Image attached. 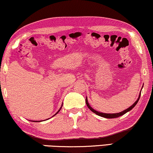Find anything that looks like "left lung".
Wrapping results in <instances>:
<instances>
[{
  "instance_id": "left-lung-1",
  "label": "left lung",
  "mask_w": 153,
  "mask_h": 153,
  "mask_svg": "<svg viewBox=\"0 0 153 153\" xmlns=\"http://www.w3.org/2000/svg\"><path fill=\"white\" fill-rule=\"evenodd\" d=\"M143 89V87H142L141 89ZM140 96H141V92L139 93V98H137V100L135 101L134 104L132 105H131V106L129 107V108L125 109L123 111H120L119 113H116V114H107V113H102V112H100V111H98L95 110V109L92 108V107L90 106V105L89 104V102H88V100H87V98L86 97V104H87V106L88 107V108H89L90 110L91 111H93L94 113H95L96 114H97L98 116H100V117H104V118H106V119H114V118H118L120 117V116L125 114L128 112V111H130L131 109H133L135 105L137 104V102H138V101L139 100V98H140Z\"/></svg>"
}]
</instances>
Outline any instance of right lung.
<instances>
[{"instance_id": "obj_1", "label": "right lung", "mask_w": 153, "mask_h": 153, "mask_svg": "<svg viewBox=\"0 0 153 153\" xmlns=\"http://www.w3.org/2000/svg\"><path fill=\"white\" fill-rule=\"evenodd\" d=\"M62 105H63V104H62ZM62 107H60V109H59V110H58V111H57V113H56V114H55L54 116H55L56 114H57L58 112H59V111H60V109H61V108H62ZM54 116H53V117H54ZM47 120H48V119H47ZM31 121H33V122H40V121H41V120H39V121H38V120H31ZM42 121H43V120H42Z\"/></svg>"}]
</instances>
